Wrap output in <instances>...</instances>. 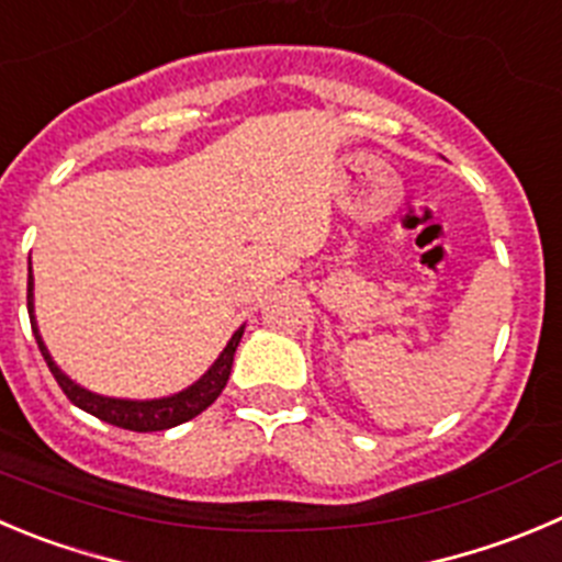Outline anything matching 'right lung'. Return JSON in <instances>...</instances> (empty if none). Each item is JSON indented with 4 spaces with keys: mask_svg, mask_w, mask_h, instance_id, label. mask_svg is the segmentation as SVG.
<instances>
[{
    "mask_svg": "<svg viewBox=\"0 0 562 562\" xmlns=\"http://www.w3.org/2000/svg\"><path fill=\"white\" fill-rule=\"evenodd\" d=\"M27 311H30V324H33L35 340H38V349L44 355L46 366H49L52 376L57 380V385L63 387L71 405H77L80 411L91 413V416L102 418V422L113 424V427L133 429V432H157V429L177 427L182 422H191L193 416H199L202 411H207L213 402L218 400V393L224 391L229 380V371H233V358L235 349L240 344V335L244 327L235 329V335L229 338V344L224 346V352L218 355L216 363L210 366L202 376H199L193 385H188L186 391L171 393V396H162V400H113V396H99V393L88 391V387L77 385L75 380H68L57 363L52 360L49 349H46L44 338L38 333V324H35V305H33V266H27Z\"/></svg>",
    "mask_w": 562,
    "mask_h": 562,
    "instance_id": "add662e5",
    "label": "right lung"
}]
</instances>
